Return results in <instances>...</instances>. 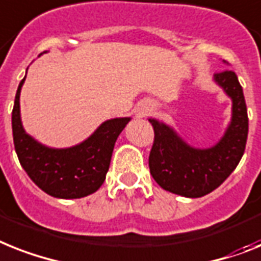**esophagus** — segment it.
<instances>
[{"label":"esophagus","instance_id":"esophagus-1","mask_svg":"<svg viewBox=\"0 0 261 261\" xmlns=\"http://www.w3.org/2000/svg\"><path fill=\"white\" fill-rule=\"evenodd\" d=\"M148 111H149V109H143V111H139L137 112V116H139V117H144V116L148 113Z\"/></svg>","mask_w":261,"mask_h":261}]
</instances>
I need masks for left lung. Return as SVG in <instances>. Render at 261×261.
<instances>
[{
	"mask_svg": "<svg viewBox=\"0 0 261 261\" xmlns=\"http://www.w3.org/2000/svg\"><path fill=\"white\" fill-rule=\"evenodd\" d=\"M213 81L232 101L231 121L215 145H189L171 125L149 118L154 129L149 154L150 174L161 188L174 195L191 199L208 195L227 180L244 154L248 115L242 85L232 70L216 73Z\"/></svg>",
	"mask_w": 261,
	"mask_h": 261,
	"instance_id": "1",
	"label": "left lung"
}]
</instances>
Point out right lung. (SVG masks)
<instances>
[{
  "instance_id": "add662e5",
  "label": "right lung",
  "mask_w": 261,
  "mask_h": 261,
  "mask_svg": "<svg viewBox=\"0 0 261 261\" xmlns=\"http://www.w3.org/2000/svg\"><path fill=\"white\" fill-rule=\"evenodd\" d=\"M25 79L19 83L12 112L13 141L19 164L38 188L53 197L81 199L92 195L104 182L116 140L130 117L107 120L77 145L50 148L38 143L22 126L19 94Z\"/></svg>"
}]
</instances>
